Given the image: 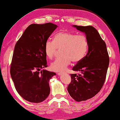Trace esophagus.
Listing matches in <instances>:
<instances>
[{"instance_id": "34e87169", "label": "esophagus", "mask_w": 120, "mask_h": 120, "mask_svg": "<svg viewBox=\"0 0 120 120\" xmlns=\"http://www.w3.org/2000/svg\"><path fill=\"white\" fill-rule=\"evenodd\" d=\"M65 73H66L65 72H59V73H57V74H58L59 75H62L63 74H65Z\"/></svg>"}]
</instances>
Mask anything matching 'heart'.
Instances as JSON below:
<instances>
[{"mask_svg": "<svg viewBox=\"0 0 120 120\" xmlns=\"http://www.w3.org/2000/svg\"><path fill=\"white\" fill-rule=\"evenodd\" d=\"M88 48V42L85 36L61 31L55 35L53 41L46 42L44 52L48 58L52 59L57 49H61L63 56L56 60L50 65L52 71L60 72L65 70L71 61L77 63L82 60L87 53Z\"/></svg>", "mask_w": 120, "mask_h": 120, "instance_id": "b5f03b06", "label": "heart"}]
</instances>
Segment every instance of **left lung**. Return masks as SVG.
<instances>
[{"mask_svg":"<svg viewBox=\"0 0 120 120\" xmlns=\"http://www.w3.org/2000/svg\"><path fill=\"white\" fill-rule=\"evenodd\" d=\"M84 32L88 42V52L72 70L81 73L70 74L71 81L68 90L75 101L80 102L92 98L102 88L106 79L109 57L105 42L92 26L74 25Z\"/></svg>","mask_w":120,"mask_h":120,"instance_id":"1","label":"left lung"}]
</instances>
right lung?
Wrapping results in <instances>:
<instances>
[{
	"label": "right lung",
	"mask_w": 120,
	"mask_h": 120,
	"mask_svg": "<svg viewBox=\"0 0 120 120\" xmlns=\"http://www.w3.org/2000/svg\"><path fill=\"white\" fill-rule=\"evenodd\" d=\"M57 27L51 22L31 24L15 45L10 74L17 92L28 101L41 102L50 94L49 80L56 73L40 70L48 66L44 46Z\"/></svg>",
	"instance_id": "right-lung-1"
}]
</instances>
